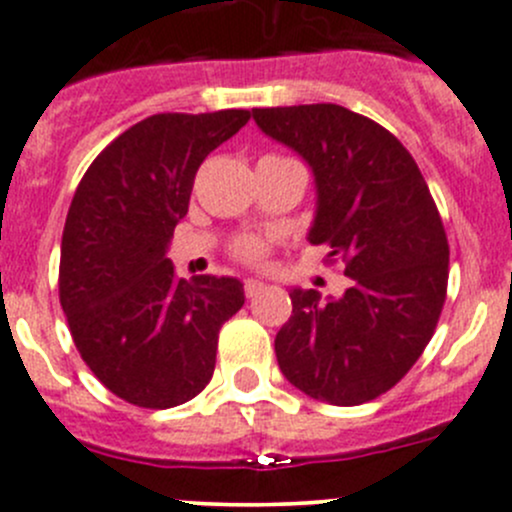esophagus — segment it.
<instances>
[{
	"label": "esophagus",
	"mask_w": 512,
	"mask_h": 512,
	"mask_svg": "<svg viewBox=\"0 0 512 512\" xmlns=\"http://www.w3.org/2000/svg\"><path fill=\"white\" fill-rule=\"evenodd\" d=\"M265 287H267L265 282L252 280V277H247V280H245V295H247V297H257L262 290H265Z\"/></svg>",
	"instance_id": "34e87169"
}]
</instances>
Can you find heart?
Returning <instances> with one entry per match:
<instances>
[{
	"label": "heart",
	"instance_id": "1",
	"mask_svg": "<svg viewBox=\"0 0 512 512\" xmlns=\"http://www.w3.org/2000/svg\"><path fill=\"white\" fill-rule=\"evenodd\" d=\"M235 257H240L242 262H260L265 257V245H262L257 237H240L232 247Z\"/></svg>",
	"mask_w": 512,
	"mask_h": 512
}]
</instances>
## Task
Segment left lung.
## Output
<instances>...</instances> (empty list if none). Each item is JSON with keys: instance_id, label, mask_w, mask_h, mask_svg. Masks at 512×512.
Masks as SVG:
<instances>
[{"instance_id": "obj_1", "label": "left lung", "mask_w": 512, "mask_h": 512, "mask_svg": "<svg viewBox=\"0 0 512 512\" xmlns=\"http://www.w3.org/2000/svg\"><path fill=\"white\" fill-rule=\"evenodd\" d=\"M252 117L310 165L317 210L307 240L350 277L335 300L290 292L277 365L322 403L380 398L423 355L445 305L450 247L433 195L398 137L347 107L297 104Z\"/></svg>"}]
</instances>
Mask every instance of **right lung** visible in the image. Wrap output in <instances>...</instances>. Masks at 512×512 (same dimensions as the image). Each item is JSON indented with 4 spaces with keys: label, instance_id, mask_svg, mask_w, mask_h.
Listing matches in <instances>:
<instances>
[{
    "label": "right lung",
    "instance_id": "add662e5",
    "mask_svg": "<svg viewBox=\"0 0 512 512\" xmlns=\"http://www.w3.org/2000/svg\"><path fill=\"white\" fill-rule=\"evenodd\" d=\"M247 119V109L152 114L99 152L72 197L59 302L94 377L137 408L202 393L220 327L245 305L235 277L180 280L167 245L205 157Z\"/></svg>",
    "mask_w": 512,
    "mask_h": 512
}]
</instances>
